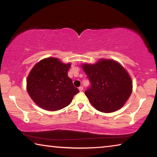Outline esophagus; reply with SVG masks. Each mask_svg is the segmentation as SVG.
Listing matches in <instances>:
<instances>
[{
    "mask_svg": "<svg viewBox=\"0 0 157 157\" xmlns=\"http://www.w3.org/2000/svg\"><path fill=\"white\" fill-rule=\"evenodd\" d=\"M83 89H84L83 86H79V91H83Z\"/></svg>",
    "mask_w": 157,
    "mask_h": 157,
    "instance_id": "1",
    "label": "esophagus"
}]
</instances>
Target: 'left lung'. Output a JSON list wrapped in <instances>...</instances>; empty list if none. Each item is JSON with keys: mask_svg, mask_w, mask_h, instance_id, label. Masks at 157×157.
Masks as SVG:
<instances>
[{"mask_svg": "<svg viewBox=\"0 0 157 157\" xmlns=\"http://www.w3.org/2000/svg\"><path fill=\"white\" fill-rule=\"evenodd\" d=\"M81 66L91 87L85 91L93 107L111 113L123 107L132 92V80L126 69L113 59H100L95 63Z\"/></svg>", "mask_w": 157, "mask_h": 157, "instance_id": "1", "label": "left lung"}]
</instances>
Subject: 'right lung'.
Returning <instances> with one entry per match:
<instances>
[{"label": "right lung", "instance_id": "1", "mask_svg": "<svg viewBox=\"0 0 157 157\" xmlns=\"http://www.w3.org/2000/svg\"><path fill=\"white\" fill-rule=\"evenodd\" d=\"M71 63H64L56 57L39 61L27 78V91L34 103L48 111L67 107L79 90L68 76Z\"/></svg>", "mask_w": 157, "mask_h": 157}]
</instances>
